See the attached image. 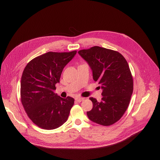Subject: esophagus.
Returning a JSON list of instances; mask_svg holds the SVG:
<instances>
[{
	"mask_svg": "<svg viewBox=\"0 0 160 160\" xmlns=\"http://www.w3.org/2000/svg\"><path fill=\"white\" fill-rule=\"evenodd\" d=\"M75 100H76V101H77V102H80L83 101V100H84V98H82V97H77V98H75Z\"/></svg>",
	"mask_w": 160,
	"mask_h": 160,
	"instance_id": "esophagus-1",
	"label": "esophagus"
}]
</instances>
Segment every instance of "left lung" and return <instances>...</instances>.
Here are the masks:
<instances>
[{
	"instance_id": "8db88e82",
	"label": "left lung",
	"mask_w": 160,
	"mask_h": 160,
	"mask_svg": "<svg viewBox=\"0 0 160 160\" xmlns=\"http://www.w3.org/2000/svg\"><path fill=\"white\" fill-rule=\"evenodd\" d=\"M78 54L88 62L93 80L102 89L101 101L89 98L93 108L87 112L88 118L100 125H112L127 110L133 93V78L128 62L117 51L98 46L80 50Z\"/></svg>"
}]
</instances>
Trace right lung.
<instances>
[{
	"label": "right lung",
	"instance_id": "obj_1",
	"mask_svg": "<svg viewBox=\"0 0 160 160\" xmlns=\"http://www.w3.org/2000/svg\"><path fill=\"white\" fill-rule=\"evenodd\" d=\"M77 51L48 52L33 58L23 71L21 81V100L31 121L45 130L56 129L64 124L74 99L63 98L55 93L65 66Z\"/></svg>",
	"mask_w": 160,
	"mask_h": 160
}]
</instances>
